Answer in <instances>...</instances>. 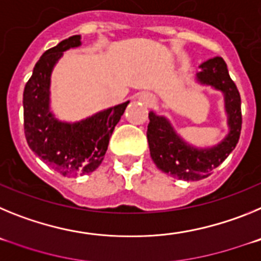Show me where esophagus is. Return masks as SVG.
<instances>
[{
  "label": "esophagus",
  "instance_id": "1",
  "mask_svg": "<svg viewBox=\"0 0 261 261\" xmlns=\"http://www.w3.org/2000/svg\"><path fill=\"white\" fill-rule=\"evenodd\" d=\"M140 99H141L142 102L147 106L154 105V102H155V100H154V96L151 95L150 93H142L141 95H140Z\"/></svg>",
  "mask_w": 261,
  "mask_h": 261
}]
</instances>
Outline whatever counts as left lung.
I'll list each match as a JSON object with an SVG mask.
<instances>
[{
  "label": "left lung",
  "instance_id": "8db88e82",
  "mask_svg": "<svg viewBox=\"0 0 261 261\" xmlns=\"http://www.w3.org/2000/svg\"><path fill=\"white\" fill-rule=\"evenodd\" d=\"M197 81L222 91L230 132L223 141L208 149H197L176 135L175 129L166 117L154 112L149 114L147 142L150 155L156 167L165 174L180 180H201L208 177L216 167L225 161L239 141L242 129L241 95L230 78L227 65L222 57H213L200 65Z\"/></svg>",
  "mask_w": 261,
  "mask_h": 261
}]
</instances>
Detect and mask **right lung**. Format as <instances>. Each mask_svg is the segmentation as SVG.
Returning <instances> with one entry per match:
<instances>
[{
    "mask_svg": "<svg viewBox=\"0 0 261 261\" xmlns=\"http://www.w3.org/2000/svg\"><path fill=\"white\" fill-rule=\"evenodd\" d=\"M81 45V36L60 41L43 53L23 91L27 144L43 162L62 176L93 172L102 163L110 137L129 102L100 111L78 123L59 121L49 110L50 73L62 52Z\"/></svg>",
    "mask_w": 261,
    "mask_h": 261,
    "instance_id": "1",
    "label": "right lung"
}]
</instances>
